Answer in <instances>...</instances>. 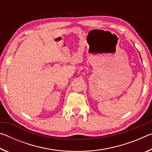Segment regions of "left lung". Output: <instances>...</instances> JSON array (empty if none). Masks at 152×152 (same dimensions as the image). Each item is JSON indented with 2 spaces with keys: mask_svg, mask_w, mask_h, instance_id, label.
<instances>
[{
  "mask_svg": "<svg viewBox=\"0 0 152 152\" xmlns=\"http://www.w3.org/2000/svg\"><path fill=\"white\" fill-rule=\"evenodd\" d=\"M140 58H141V57H140Z\"/></svg>",
  "mask_w": 152,
  "mask_h": 152,
  "instance_id": "obj_1",
  "label": "left lung"
}]
</instances>
